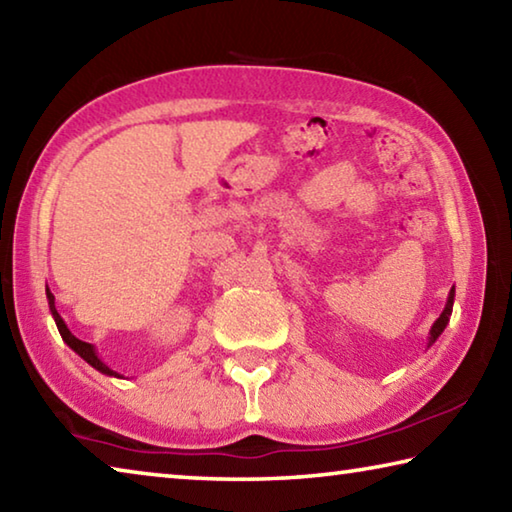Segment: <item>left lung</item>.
Listing matches in <instances>:
<instances>
[{
  "instance_id": "obj_1",
  "label": "left lung",
  "mask_w": 512,
  "mask_h": 512,
  "mask_svg": "<svg viewBox=\"0 0 512 512\" xmlns=\"http://www.w3.org/2000/svg\"><path fill=\"white\" fill-rule=\"evenodd\" d=\"M452 309H454V289L449 291L447 305H445V309H443V314H440V316L436 318V323H433L431 329H429V343H427V348H431V345L436 343L438 336L445 332V327H447V323H449V316H452Z\"/></svg>"
}]
</instances>
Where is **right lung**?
I'll list each match as a JSON object with an SVG mask.
<instances>
[{
    "instance_id": "1",
    "label": "right lung",
    "mask_w": 512,
    "mask_h": 512,
    "mask_svg": "<svg viewBox=\"0 0 512 512\" xmlns=\"http://www.w3.org/2000/svg\"><path fill=\"white\" fill-rule=\"evenodd\" d=\"M47 300H49V311H51V316H54V320H56L58 332H60V336H63V341L69 345V348H72L76 354H79V357H81L83 361H88L94 370H99V372H103V375H108V377H121L119 372H115L112 368H108L106 363H103V361L99 359V354H97V350H94V345H92V343H85V341H81V339H76V336H74L72 332H69V327L65 325V320L60 318L58 309H56V302H54L56 298H54V293H51L49 289H47Z\"/></svg>"
}]
</instances>
